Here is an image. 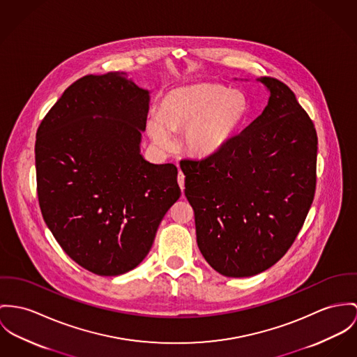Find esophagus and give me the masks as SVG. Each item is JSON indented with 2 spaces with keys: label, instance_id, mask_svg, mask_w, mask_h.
<instances>
[{
  "label": "esophagus",
  "instance_id": "34e87169",
  "mask_svg": "<svg viewBox=\"0 0 357 357\" xmlns=\"http://www.w3.org/2000/svg\"><path fill=\"white\" fill-rule=\"evenodd\" d=\"M178 183L181 186V190L183 192L185 190V175L182 171H179V174H178Z\"/></svg>",
  "mask_w": 357,
  "mask_h": 357
}]
</instances>
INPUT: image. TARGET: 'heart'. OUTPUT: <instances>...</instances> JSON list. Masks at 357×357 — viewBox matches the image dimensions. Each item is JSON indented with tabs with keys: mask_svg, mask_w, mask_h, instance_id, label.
<instances>
[{
	"mask_svg": "<svg viewBox=\"0 0 357 357\" xmlns=\"http://www.w3.org/2000/svg\"><path fill=\"white\" fill-rule=\"evenodd\" d=\"M250 112L242 91L221 84L197 82L168 91L158 116L146 122L152 142L162 149L174 145L171 132L182 135V146L197 158L218 155L238 136Z\"/></svg>",
	"mask_w": 357,
	"mask_h": 357,
	"instance_id": "b5f03b06",
	"label": "heart"
}]
</instances>
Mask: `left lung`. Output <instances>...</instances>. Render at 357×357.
<instances>
[{"instance_id": "obj_1", "label": "left lung", "mask_w": 357, "mask_h": 357, "mask_svg": "<svg viewBox=\"0 0 357 357\" xmlns=\"http://www.w3.org/2000/svg\"><path fill=\"white\" fill-rule=\"evenodd\" d=\"M268 106L215 156L182 160L197 243L220 275H258L295 242L314 199L318 137L284 82L261 77Z\"/></svg>"}]
</instances>
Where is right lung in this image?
<instances>
[{
	"label": "right lung",
	"instance_id": "add662e5",
	"mask_svg": "<svg viewBox=\"0 0 357 357\" xmlns=\"http://www.w3.org/2000/svg\"><path fill=\"white\" fill-rule=\"evenodd\" d=\"M148 110L149 91L126 73L88 75L65 89L36 132L42 216L62 250L95 275L135 269L181 197L176 167L139 153Z\"/></svg>",
	"mask_w": 357,
	"mask_h": 357
}]
</instances>
